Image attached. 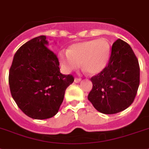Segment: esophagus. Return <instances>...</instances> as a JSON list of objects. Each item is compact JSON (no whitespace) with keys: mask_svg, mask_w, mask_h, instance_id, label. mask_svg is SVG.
Here are the masks:
<instances>
[{"mask_svg":"<svg viewBox=\"0 0 149 149\" xmlns=\"http://www.w3.org/2000/svg\"><path fill=\"white\" fill-rule=\"evenodd\" d=\"M81 81V79L80 78H75L74 79V82H77V83H78V82H79Z\"/></svg>","mask_w":149,"mask_h":149,"instance_id":"esophagus-1","label":"esophagus"}]
</instances>
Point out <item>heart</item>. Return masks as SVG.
I'll list each match as a JSON object with an SVG mask.
<instances>
[{"label": "heart", "instance_id": "heart-1", "mask_svg": "<svg viewBox=\"0 0 149 149\" xmlns=\"http://www.w3.org/2000/svg\"><path fill=\"white\" fill-rule=\"evenodd\" d=\"M111 47L104 38L77 42L70 46L67 51H61L59 60L67 72L75 70L82 65L90 75L102 72L110 57Z\"/></svg>", "mask_w": 149, "mask_h": 149}]
</instances>
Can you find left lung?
Instances as JSON below:
<instances>
[{
	"instance_id": "8db88e82",
	"label": "left lung",
	"mask_w": 149,
	"mask_h": 149,
	"mask_svg": "<svg viewBox=\"0 0 149 149\" xmlns=\"http://www.w3.org/2000/svg\"><path fill=\"white\" fill-rule=\"evenodd\" d=\"M136 56L129 44L121 39L113 42L108 63L91 78L92 88L88 99L97 111L113 114L124 111L136 98L140 78Z\"/></svg>"
}]
</instances>
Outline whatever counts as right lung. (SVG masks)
<instances>
[{
	"label": "right lung",
	"instance_id": "add662e5",
	"mask_svg": "<svg viewBox=\"0 0 149 149\" xmlns=\"http://www.w3.org/2000/svg\"><path fill=\"white\" fill-rule=\"evenodd\" d=\"M47 43L45 36L25 43L15 54L9 71L11 95L19 109L33 119L54 117L74 81L72 75L60 72L58 58Z\"/></svg>",
	"mask_w": 149,
	"mask_h": 149
}]
</instances>
